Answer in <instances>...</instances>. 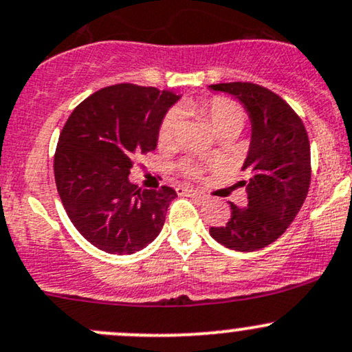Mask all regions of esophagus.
<instances>
[{
    "mask_svg": "<svg viewBox=\"0 0 352 352\" xmlns=\"http://www.w3.org/2000/svg\"><path fill=\"white\" fill-rule=\"evenodd\" d=\"M177 190L180 192V194H186V195H190V197H197V199H206V194L201 190H195V188L192 187H179Z\"/></svg>",
    "mask_w": 352,
    "mask_h": 352,
    "instance_id": "1",
    "label": "esophagus"
}]
</instances>
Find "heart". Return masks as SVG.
Wrapping results in <instances>:
<instances>
[{"label": "heart", "mask_w": 352, "mask_h": 352, "mask_svg": "<svg viewBox=\"0 0 352 352\" xmlns=\"http://www.w3.org/2000/svg\"><path fill=\"white\" fill-rule=\"evenodd\" d=\"M195 109L201 111L207 120L210 121V124H212V128L216 129V133L219 136L231 135V133H239L244 124L243 109L239 108L236 102L229 101V99L226 98H214L210 99L209 102H206V104L197 106ZM179 113H177V111H170V113L164 118V121H162L160 131H158V142H160L162 145L172 143L173 140L177 138V135H179ZM186 168L187 172L192 173V175H197V173L201 172L197 166L192 164H187Z\"/></svg>", "instance_id": "b5f03b06"}]
</instances>
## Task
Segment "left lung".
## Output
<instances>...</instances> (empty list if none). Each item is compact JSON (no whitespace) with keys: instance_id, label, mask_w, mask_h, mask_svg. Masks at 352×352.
<instances>
[{"instance_id":"1","label":"left lung","mask_w":352,"mask_h":352,"mask_svg":"<svg viewBox=\"0 0 352 352\" xmlns=\"http://www.w3.org/2000/svg\"><path fill=\"white\" fill-rule=\"evenodd\" d=\"M238 99L251 123L246 160L248 206L231 204L223 228H210L217 243L234 251L261 250L280 238L307 197L310 186V143L294 109L275 92L251 82L209 86Z\"/></svg>"}]
</instances>
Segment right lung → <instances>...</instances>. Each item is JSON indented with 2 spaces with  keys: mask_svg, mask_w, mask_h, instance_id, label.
Returning a JSON list of instances; mask_svg holds the SVG:
<instances>
[{
  "mask_svg": "<svg viewBox=\"0 0 352 352\" xmlns=\"http://www.w3.org/2000/svg\"><path fill=\"white\" fill-rule=\"evenodd\" d=\"M172 91L116 84L84 99L58 136L55 184L69 219L92 246L133 254L160 234L172 187L138 188L129 182L136 155L153 151Z\"/></svg>",
  "mask_w": 352,
  "mask_h": 352,
  "instance_id": "1",
  "label": "right lung"
}]
</instances>
